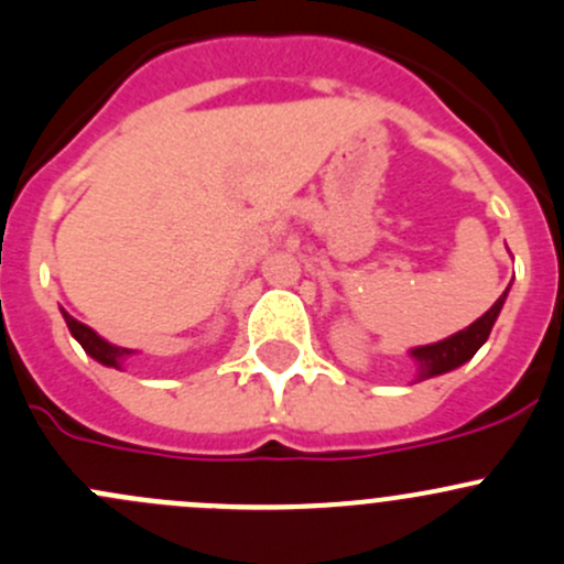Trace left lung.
<instances>
[{
  "label": "left lung",
  "mask_w": 564,
  "mask_h": 564,
  "mask_svg": "<svg viewBox=\"0 0 564 564\" xmlns=\"http://www.w3.org/2000/svg\"><path fill=\"white\" fill-rule=\"evenodd\" d=\"M505 297H508V292H505L502 297H499L497 303L486 311V314L477 318V322H471L469 327L460 329V333L440 340V344L417 346V349H412V357L417 360L420 382H423V379L440 377V373L453 371V368L464 366L466 360H471V357H475V351L480 349V346L488 340V335H491V327H494V322H497L499 311H502Z\"/></svg>",
  "instance_id": "obj_1"
}]
</instances>
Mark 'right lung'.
<instances>
[{"instance_id":"right-lung-1","label":"right lung","mask_w":564,"mask_h":564,"mask_svg":"<svg viewBox=\"0 0 564 564\" xmlns=\"http://www.w3.org/2000/svg\"><path fill=\"white\" fill-rule=\"evenodd\" d=\"M62 314H65V311H62ZM65 322H67V327H70L73 338H76L78 344L84 346V351H87L89 357H95V360H98V362H104V366L119 368V366H122L124 357L130 355V349H122V346L108 344V340L100 338V335L95 333L93 327H87V324L76 322V318H73V316L65 314Z\"/></svg>"}]
</instances>
